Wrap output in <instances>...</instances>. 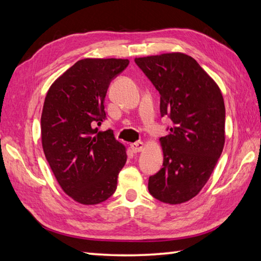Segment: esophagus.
Listing matches in <instances>:
<instances>
[{"label":"esophagus","instance_id":"esophagus-1","mask_svg":"<svg viewBox=\"0 0 261 261\" xmlns=\"http://www.w3.org/2000/svg\"><path fill=\"white\" fill-rule=\"evenodd\" d=\"M130 147L135 153H138V152H141L144 149V143H143V141H136V143L130 145Z\"/></svg>","mask_w":261,"mask_h":261}]
</instances>
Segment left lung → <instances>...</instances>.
<instances>
[{
  "mask_svg": "<svg viewBox=\"0 0 261 261\" xmlns=\"http://www.w3.org/2000/svg\"><path fill=\"white\" fill-rule=\"evenodd\" d=\"M135 62L160 93L161 116L173 122L160 138L163 165L149 176L148 191L162 202L182 204L200 192L222 153L223 96L198 62L183 53Z\"/></svg>",
  "mask_w": 261,
  "mask_h": 261,
  "instance_id": "8db88e82",
  "label": "left lung"
}]
</instances>
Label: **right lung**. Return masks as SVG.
<instances>
[{"label": "right lung", "mask_w": 261, "mask_h": 261, "mask_svg": "<svg viewBox=\"0 0 261 261\" xmlns=\"http://www.w3.org/2000/svg\"><path fill=\"white\" fill-rule=\"evenodd\" d=\"M129 60L84 59L53 83L41 114L42 148L57 182L73 200L95 205L113 196L126 162L124 145L112 130L98 132L106 118L110 82Z\"/></svg>", "instance_id": "obj_1"}]
</instances>
